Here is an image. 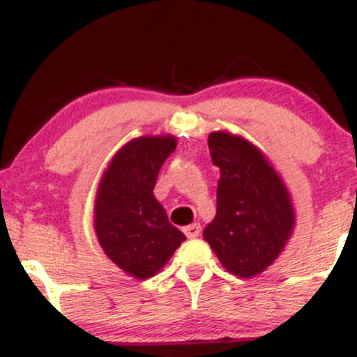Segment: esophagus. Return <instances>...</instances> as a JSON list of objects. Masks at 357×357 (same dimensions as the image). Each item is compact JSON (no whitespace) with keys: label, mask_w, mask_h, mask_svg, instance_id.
I'll return each instance as SVG.
<instances>
[{"label":"esophagus","mask_w":357,"mask_h":357,"mask_svg":"<svg viewBox=\"0 0 357 357\" xmlns=\"http://www.w3.org/2000/svg\"><path fill=\"white\" fill-rule=\"evenodd\" d=\"M183 231L188 238H196V236H199V233H202V227H199V223H192L184 227Z\"/></svg>","instance_id":"esophagus-1"}]
</instances>
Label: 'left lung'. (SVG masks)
<instances>
[{
    "label": "left lung",
    "instance_id": "8db88e82",
    "mask_svg": "<svg viewBox=\"0 0 357 357\" xmlns=\"http://www.w3.org/2000/svg\"><path fill=\"white\" fill-rule=\"evenodd\" d=\"M208 147L220 179L215 220L203 236L228 272L255 277L273 264L292 235L290 195L265 154L247 139L216 130Z\"/></svg>",
    "mask_w": 357,
    "mask_h": 357
}]
</instances>
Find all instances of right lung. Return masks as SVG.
I'll return each mask as SVG.
<instances>
[{
	"label": "right lung",
	"instance_id": "right-lung-1",
	"mask_svg": "<svg viewBox=\"0 0 357 357\" xmlns=\"http://www.w3.org/2000/svg\"><path fill=\"white\" fill-rule=\"evenodd\" d=\"M176 149L174 136H142L117 151L96 198V233L119 268L144 280L167 264L186 240L154 198L159 169Z\"/></svg>",
	"mask_w": 357,
	"mask_h": 357
}]
</instances>
